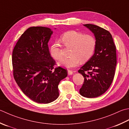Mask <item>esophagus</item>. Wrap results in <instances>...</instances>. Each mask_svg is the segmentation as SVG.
<instances>
[{
  "label": "esophagus",
  "instance_id": "1",
  "mask_svg": "<svg viewBox=\"0 0 129 129\" xmlns=\"http://www.w3.org/2000/svg\"><path fill=\"white\" fill-rule=\"evenodd\" d=\"M68 75H72V74H73V72L72 71V70H68Z\"/></svg>",
  "mask_w": 129,
  "mask_h": 129
}]
</instances>
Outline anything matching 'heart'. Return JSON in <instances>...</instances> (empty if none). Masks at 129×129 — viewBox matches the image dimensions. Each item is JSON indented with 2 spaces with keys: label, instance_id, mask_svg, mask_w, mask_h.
<instances>
[{
  "label": "heart",
  "instance_id": "b5f03b06",
  "mask_svg": "<svg viewBox=\"0 0 129 129\" xmlns=\"http://www.w3.org/2000/svg\"><path fill=\"white\" fill-rule=\"evenodd\" d=\"M64 46L71 49L69 58L62 60L59 64L68 68L78 66L80 62L85 63L91 59L95 52L97 42L92 35L70 31L64 33L60 37ZM51 56L55 60H61L64 57L62 49L58 43L52 44L50 48Z\"/></svg>",
  "mask_w": 129,
  "mask_h": 129
}]
</instances>
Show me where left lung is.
Segmentation results:
<instances>
[{"label":"left lung","instance_id":"obj_1","mask_svg":"<svg viewBox=\"0 0 129 129\" xmlns=\"http://www.w3.org/2000/svg\"><path fill=\"white\" fill-rule=\"evenodd\" d=\"M94 35L97 45L94 55L78 72L84 78L79 93L87 98L97 97L111 85L116 66V51L112 35L107 30L92 24H84Z\"/></svg>","mask_w":129,"mask_h":129}]
</instances>
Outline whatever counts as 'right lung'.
<instances>
[{
	"mask_svg": "<svg viewBox=\"0 0 129 129\" xmlns=\"http://www.w3.org/2000/svg\"><path fill=\"white\" fill-rule=\"evenodd\" d=\"M52 34L49 28L31 27L17 41L12 52L13 77L22 91L39 103H49L59 95L58 85L67 70L55 67L48 42Z\"/></svg>",
	"mask_w": 129,
	"mask_h": 129,
	"instance_id": "add662e5",
	"label": "right lung"
}]
</instances>
